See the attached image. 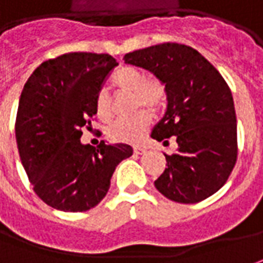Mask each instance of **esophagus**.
<instances>
[{
  "label": "esophagus",
  "mask_w": 263,
  "mask_h": 263,
  "mask_svg": "<svg viewBox=\"0 0 263 263\" xmlns=\"http://www.w3.org/2000/svg\"><path fill=\"white\" fill-rule=\"evenodd\" d=\"M145 148H142V146H135V148H134V153H135V154L137 155H142V154H145Z\"/></svg>",
  "instance_id": "1"
}]
</instances>
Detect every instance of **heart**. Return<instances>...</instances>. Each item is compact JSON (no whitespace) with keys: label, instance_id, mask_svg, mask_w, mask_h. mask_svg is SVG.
<instances>
[{"label":"heart","instance_id":"obj_1","mask_svg":"<svg viewBox=\"0 0 263 263\" xmlns=\"http://www.w3.org/2000/svg\"><path fill=\"white\" fill-rule=\"evenodd\" d=\"M112 85L121 93L134 95L135 110L145 108L153 114L160 112L167 103V89L158 79H146L145 73L134 66H122L112 76ZM93 112L102 122L112 119V106L105 90L98 92L93 101ZM149 112L142 110L131 119L118 121L110 125L108 137L114 142L139 144L145 138L151 125Z\"/></svg>","mask_w":263,"mask_h":263}]
</instances>
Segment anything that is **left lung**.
<instances>
[{
    "label": "left lung",
    "instance_id": "left-lung-1",
    "mask_svg": "<svg viewBox=\"0 0 263 263\" xmlns=\"http://www.w3.org/2000/svg\"><path fill=\"white\" fill-rule=\"evenodd\" d=\"M125 63L151 71L167 89V110L151 138L176 137L178 149L165 155L155 180L167 199L193 204L228 181L237 158L236 114L228 83L197 50L162 43L125 54Z\"/></svg>",
    "mask_w": 263,
    "mask_h": 263
}]
</instances>
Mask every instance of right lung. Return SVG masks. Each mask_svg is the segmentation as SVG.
I'll return each mask as SVG.
<instances>
[{"instance_id": "right-lung-1", "label": "right lung", "mask_w": 263, "mask_h": 263, "mask_svg": "<svg viewBox=\"0 0 263 263\" xmlns=\"http://www.w3.org/2000/svg\"><path fill=\"white\" fill-rule=\"evenodd\" d=\"M109 54L67 53L42 63L21 92L15 119L20 158L35 194L62 212H86L106 196L118 164L132 146L82 144L93 101L109 71Z\"/></svg>"}]
</instances>
